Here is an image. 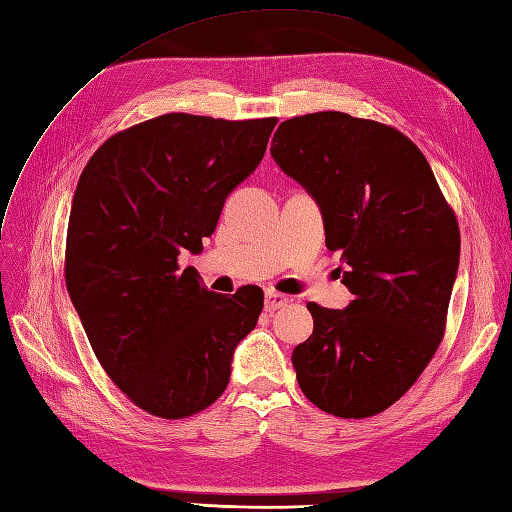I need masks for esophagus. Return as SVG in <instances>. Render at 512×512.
<instances>
[{
    "label": "esophagus",
    "instance_id": "34e87169",
    "mask_svg": "<svg viewBox=\"0 0 512 512\" xmlns=\"http://www.w3.org/2000/svg\"><path fill=\"white\" fill-rule=\"evenodd\" d=\"M288 303V297L282 293H275V290H267L265 293V308L267 310H278L284 308Z\"/></svg>",
    "mask_w": 512,
    "mask_h": 512
}]
</instances>
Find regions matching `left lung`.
<instances>
[{
    "instance_id": "left-lung-1",
    "label": "left lung",
    "mask_w": 512,
    "mask_h": 512,
    "mask_svg": "<svg viewBox=\"0 0 512 512\" xmlns=\"http://www.w3.org/2000/svg\"><path fill=\"white\" fill-rule=\"evenodd\" d=\"M271 157L319 204L353 295L344 310L308 303L312 336L290 357L299 388L338 418L375 416L416 383L444 338L457 217L420 148L388 124L342 112L290 118Z\"/></svg>"
}]
</instances>
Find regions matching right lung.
I'll use <instances>...</instances> for the list:
<instances>
[{
  "label": "right lung",
  "instance_id": "obj_1",
  "mask_svg": "<svg viewBox=\"0 0 512 512\" xmlns=\"http://www.w3.org/2000/svg\"><path fill=\"white\" fill-rule=\"evenodd\" d=\"M278 120L163 114L120 131L79 176L66 288L101 366L165 420L213 405L262 290L217 295L178 256L202 252L224 202L265 157Z\"/></svg>",
  "mask_w": 512,
  "mask_h": 512
}]
</instances>
